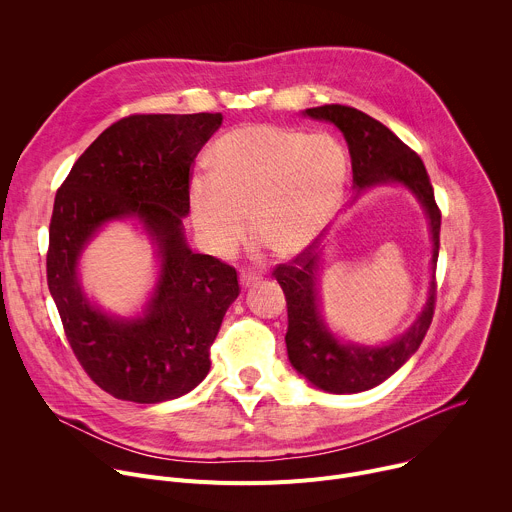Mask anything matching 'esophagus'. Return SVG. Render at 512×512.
<instances>
[{"label": "esophagus", "instance_id": "esophagus-1", "mask_svg": "<svg viewBox=\"0 0 512 512\" xmlns=\"http://www.w3.org/2000/svg\"><path fill=\"white\" fill-rule=\"evenodd\" d=\"M239 279H241L243 287H249V285H253L259 279V273H255V271H241Z\"/></svg>", "mask_w": 512, "mask_h": 512}]
</instances>
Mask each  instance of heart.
I'll return each mask as SVG.
<instances>
[{
	"label": "heart",
	"mask_w": 512,
	"mask_h": 512,
	"mask_svg": "<svg viewBox=\"0 0 512 512\" xmlns=\"http://www.w3.org/2000/svg\"><path fill=\"white\" fill-rule=\"evenodd\" d=\"M346 152L328 133L251 125L214 145L208 178L190 188L196 233L214 255L233 253L251 233L277 255L310 247L336 214Z\"/></svg>",
	"instance_id": "1"
}]
</instances>
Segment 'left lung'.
<instances>
[{"label": "left lung", "mask_w": 512, "mask_h": 512, "mask_svg": "<svg viewBox=\"0 0 512 512\" xmlns=\"http://www.w3.org/2000/svg\"><path fill=\"white\" fill-rule=\"evenodd\" d=\"M304 115L334 123L352 160V182L356 194L379 184H403L423 206L431 231V283L423 312L399 338L383 346L342 344L326 328L320 314L318 267L320 253L306 247L296 259L273 269L287 302V356L291 367L314 387L344 395L373 389L397 373L415 354L433 320L435 265L440 255L442 212L435 204L433 188L421 158L381 121L346 105H322L306 109Z\"/></svg>", "instance_id": "1"}]
</instances>
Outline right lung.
Returning <instances> with one entry per match:
<instances>
[{"instance_id":"obj_1","label":"right lung","mask_w":512,"mask_h":512,"mask_svg":"<svg viewBox=\"0 0 512 512\" xmlns=\"http://www.w3.org/2000/svg\"><path fill=\"white\" fill-rule=\"evenodd\" d=\"M221 113L129 115L107 127L72 166L54 198L46 273L66 340L105 393L162 403L190 393L210 371V346L239 296L235 267L194 253L190 168ZM135 215L153 237L161 277L143 317L93 307L78 281L82 249L111 220Z\"/></svg>"}]
</instances>
